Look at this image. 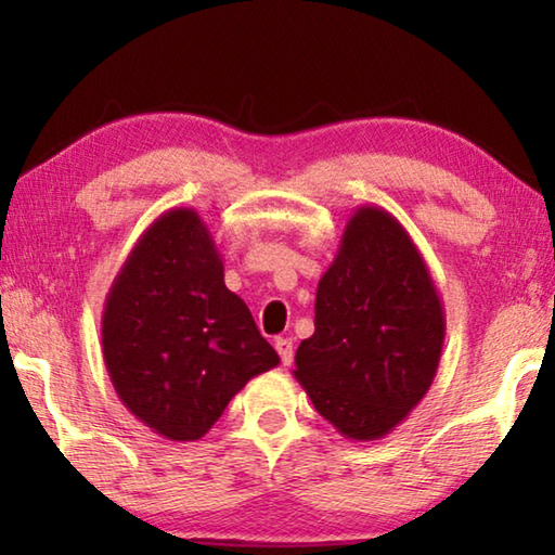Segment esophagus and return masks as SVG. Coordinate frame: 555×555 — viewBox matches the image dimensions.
Masks as SVG:
<instances>
[{"instance_id":"esophagus-1","label":"esophagus","mask_w":555,"mask_h":555,"mask_svg":"<svg viewBox=\"0 0 555 555\" xmlns=\"http://www.w3.org/2000/svg\"><path fill=\"white\" fill-rule=\"evenodd\" d=\"M274 347H276V352L281 357V364H284V367H288V364L294 362V343H291L288 337H276Z\"/></svg>"}]
</instances>
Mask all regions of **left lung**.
I'll return each mask as SVG.
<instances>
[{
    "label": "left lung",
    "instance_id": "left-lung-1",
    "mask_svg": "<svg viewBox=\"0 0 555 555\" xmlns=\"http://www.w3.org/2000/svg\"><path fill=\"white\" fill-rule=\"evenodd\" d=\"M446 313L416 244L391 212L362 205L318 281L315 333L294 377L315 411L352 440H377L426 397Z\"/></svg>",
    "mask_w": 555,
    "mask_h": 555
}]
</instances>
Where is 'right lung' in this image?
<instances>
[{
  "instance_id": "add662e5",
  "label": "right lung",
  "mask_w": 555,
  "mask_h": 555,
  "mask_svg": "<svg viewBox=\"0 0 555 555\" xmlns=\"http://www.w3.org/2000/svg\"><path fill=\"white\" fill-rule=\"evenodd\" d=\"M102 354L121 403L154 434L201 440L279 354L224 286L208 224L166 210L137 240L102 311Z\"/></svg>"
}]
</instances>
